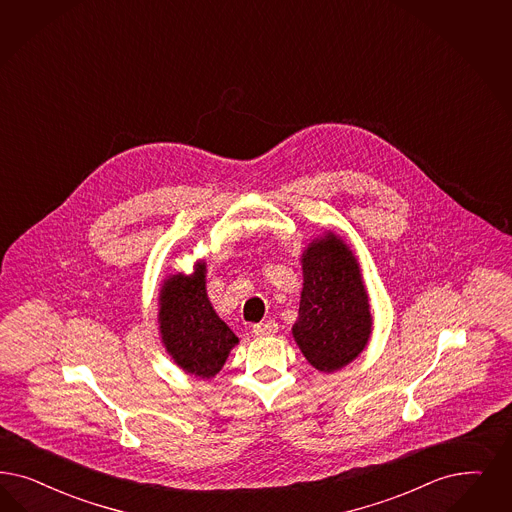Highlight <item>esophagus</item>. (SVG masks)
I'll list each match as a JSON object with an SVG mask.
<instances>
[{
  "label": "esophagus",
  "instance_id": "1",
  "mask_svg": "<svg viewBox=\"0 0 512 512\" xmlns=\"http://www.w3.org/2000/svg\"><path fill=\"white\" fill-rule=\"evenodd\" d=\"M276 331H278V323H276V321H272V319H268L265 323H257V325H253V333L257 336L274 335Z\"/></svg>",
  "mask_w": 512,
  "mask_h": 512
}]
</instances>
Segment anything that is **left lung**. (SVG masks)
I'll return each instance as SVG.
<instances>
[{"instance_id": "left-lung-1", "label": "left lung", "mask_w": 512, "mask_h": 512, "mask_svg": "<svg viewBox=\"0 0 512 512\" xmlns=\"http://www.w3.org/2000/svg\"><path fill=\"white\" fill-rule=\"evenodd\" d=\"M300 265L302 291L293 338L314 369L340 371L359 357L372 335L361 265L333 230L304 247Z\"/></svg>"}]
</instances>
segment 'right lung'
Here are the masks:
<instances>
[{
  "instance_id": "obj_1",
  "label": "right lung",
  "mask_w": 512,
  "mask_h": 512,
  "mask_svg": "<svg viewBox=\"0 0 512 512\" xmlns=\"http://www.w3.org/2000/svg\"><path fill=\"white\" fill-rule=\"evenodd\" d=\"M159 333L181 371L210 380L223 369L238 336L208 299L206 263H196L193 274L166 276L159 293Z\"/></svg>"
}]
</instances>
